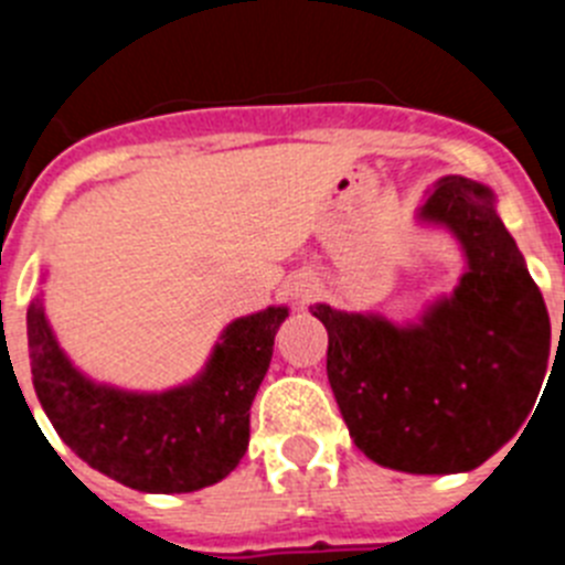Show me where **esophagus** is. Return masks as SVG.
<instances>
[{
	"instance_id": "34e87169",
	"label": "esophagus",
	"mask_w": 565,
	"mask_h": 565,
	"mask_svg": "<svg viewBox=\"0 0 565 565\" xmlns=\"http://www.w3.org/2000/svg\"><path fill=\"white\" fill-rule=\"evenodd\" d=\"M288 291H291V297L297 299V306L306 308L308 302H313V299L319 297V277H313V274H299V277L291 279V286H288Z\"/></svg>"
}]
</instances>
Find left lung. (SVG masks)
Returning <instances> with one entry per match:
<instances>
[{"label":"left lung","mask_w":565,"mask_h":565,"mask_svg":"<svg viewBox=\"0 0 565 565\" xmlns=\"http://www.w3.org/2000/svg\"><path fill=\"white\" fill-rule=\"evenodd\" d=\"M416 223L450 232L461 248L450 294L416 322L326 302L311 313L328 331V382L359 450L398 472L450 476L521 433L546 379L552 326L492 189L447 174Z\"/></svg>","instance_id":"1"}]
</instances>
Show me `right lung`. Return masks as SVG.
<instances>
[{"label":"right lung","instance_id":"1","mask_svg":"<svg viewBox=\"0 0 565 565\" xmlns=\"http://www.w3.org/2000/svg\"><path fill=\"white\" fill-rule=\"evenodd\" d=\"M286 317L288 306H268L232 319L198 376L167 391H124L78 371L36 294L28 306L33 387L58 438L93 469L138 492H194L246 456L248 411Z\"/></svg>","mask_w":565,"mask_h":565}]
</instances>
